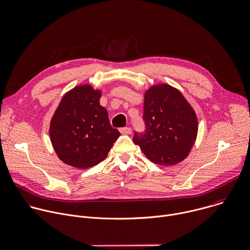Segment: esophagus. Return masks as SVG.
<instances>
[{
    "label": "esophagus",
    "mask_w": 250,
    "mask_h": 250,
    "mask_svg": "<svg viewBox=\"0 0 250 250\" xmlns=\"http://www.w3.org/2000/svg\"><path fill=\"white\" fill-rule=\"evenodd\" d=\"M120 132L121 133H123V134H130L131 133V131H132V129H131V127H121L120 129Z\"/></svg>",
    "instance_id": "obj_1"
}]
</instances>
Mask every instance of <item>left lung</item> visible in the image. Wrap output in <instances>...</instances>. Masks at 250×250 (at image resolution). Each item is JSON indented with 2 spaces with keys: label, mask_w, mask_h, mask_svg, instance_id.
Listing matches in <instances>:
<instances>
[{
  "label": "left lung",
  "mask_w": 250,
  "mask_h": 250,
  "mask_svg": "<svg viewBox=\"0 0 250 250\" xmlns=\"http://www.w3.org/2000/svg\"><path fill=\"white\" fill-rule=\"evenodd\" d=\"M145 131L133 142L158 165H174L189 154L198 132L194 110L182 94L169 85L151 87L145 96Z\"/></svg>",
  "instance_id": "left-lung-1"
}]
</instances>
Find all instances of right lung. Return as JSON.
Instances as JSON below:
<instances>
[{"instance_id": "obj_1", "label": "right lung", "mask_w": 250, "mask_h": 250, "mask_svg": "<svg viewBox=\"0 0 250 250\" xmlns=\"http://www.w3.org/2000/svg\"><path fill=\"white\" fill-rule=\"evenodd\" d=\"M101 92L78 86L61 100L49 127L58 157L80 169L102 162L121 135L113 128L108 112L100 104Z\"/></svg>"}]
</instances>
